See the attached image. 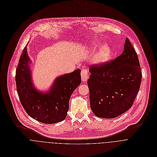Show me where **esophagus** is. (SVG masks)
Returning a JSON list of instances; mask_svg holds the SVG:
<instances>
[{
    "label": "esophagus",
    "instance_id": "esophagus-1",
    "mask_svg": "<svg viewBox=\"0 0 157 157\" xmlns=\"http://www.w3.org/2000/svg\"><path fill=\"white\" fill-rule=\"evenodd\" d=\"M81 76H82V79L83 82H86L89 77V74H88V71L86 69H82L81 71Z\"/></svg>",
    "mask_w": 157,
    "mask_h": 157
}]
</instances>
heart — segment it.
I'll use <instances>...</instances> for the list:
<instances>
[{"mask_svg":"<svg viewBox=\"0 0 157 157\" xmlns=\"http://www.w3.org/2000/svg\"><path fill=\"white\" fill-rule=\"evenodd\" d=\"M112 52L110 48L107 45L103 46L97 52L94 62L97 64H102L108 61L111 57Z\"/></svg>","mask_w":157,"mask_h":157,"instance_id":"b5f03b06","label":"heart"}]
</instances>
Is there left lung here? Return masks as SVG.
<instances>
[{"mask_svg": "<svg viewBox=\"0 0 157 157\" xmlns=\"http://www.w3.org/2000/svg\"><path fill=\"white\" fill-rule=\"evenodd\" d=\"M90 106L98 117L113 118L132 106L142 73L136 52L126 38L122 54L114 60L90 67Z\"/></svg>", "mask_w": 157, "mask_h": 157, "instance_id": "left-lung-1", "label": "left lung"}]
</instances>
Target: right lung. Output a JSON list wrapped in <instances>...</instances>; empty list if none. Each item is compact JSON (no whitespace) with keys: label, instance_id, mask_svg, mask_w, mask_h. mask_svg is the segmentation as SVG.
I'll return each mask as SVG.
<instances>
[{"label":"right lung","instance_id":"right-lung-1","mask_svg":"<svg viewBox=\"0 0 157 157\" xmlns=\"http://www.w3.org/2000/svg\"><path fill=\"white\" fill-rule=\"evenodd\" d=\"M26 46L23 50L16 71L17 94L26 112L33 118L46 124L64 120L70 97L81 83L80 69L57 77L49 90L38 91L33 86Z\"/></svg>","mask_w":157,"mask_h":157}]
</instances>
